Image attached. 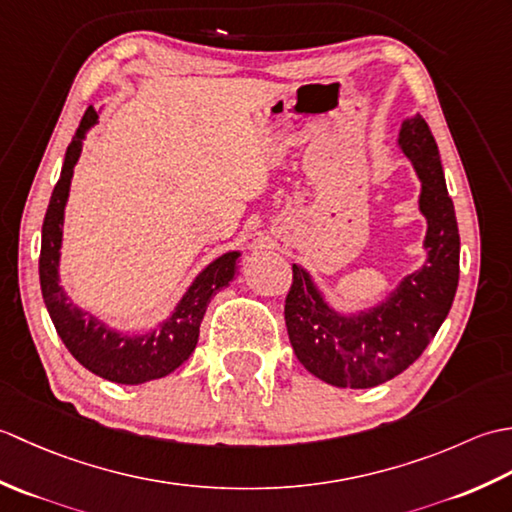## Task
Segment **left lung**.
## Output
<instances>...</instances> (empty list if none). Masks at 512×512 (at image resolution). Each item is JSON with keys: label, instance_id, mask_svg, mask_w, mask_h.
<instances>
[{"label": "left lung", "instance_id": "8db88e82", "mask_svg": "<svg viewBox=\"0 0 512 512\" xmlns=\"http://www.w3.org/2000/svg\"><path fill=\"white\" fill-rule=\"evenodd\" d=\"M398 145L422 182L420 211L427 217V264L407 275L387 301L356 317L332 310L310 275L292 264L286 328L299 363L334 387L369 389L416 361L447 319L460 279V233L427 121L413 114Z\"/></svg>", "mask_w": 512, "mask_h": 512}]
</instances>
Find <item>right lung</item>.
I'll return each mask as SVG.
<instances>
[{
  "label": "right lung",
  "mask_w": 512,
  "mask_h": 512,
  "mask_svg": "<svg viewBox=\"0 0 512 512\" xmlns=\"http://www.w3.org/2000/svg\"><path fill=\"white\" fill-rule=\"evenodd\" d=\"M96 118L99 116H96L94 107H88L68 151H65L61 178L54 184L48 211L43 217L39 255L41 295L57 334L76 361L90 369L92 374L112 380V383L140 385L171 374L191 356L195 343H198L206 306H209L215 292L228 286V281L235 277L239 253L237 250L226 253L206 266L178 303L176 312L158 328L145 334H121L76 308L59 286L61 228L74 165L81 156L85 132L96 123Z\"/></svg>",
  "instance_id": "add662e5"
}]
</instances>
